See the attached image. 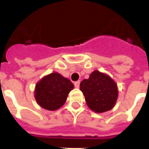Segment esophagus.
I'll list each match as a JSON object with an SVG mask.
<instances>
[{
    "label": "esophagus",
    "instance_id": "esophagus-1",
    "mask_svg": "<svg viewBox=\"0 0 149 149\" xmlns=\"http://www.w3.org/2000/svg\"><path fill=\"white\" fill-rule=\"evenodd\" d=\"M74 85L76 88H79V86H80V81H77L74 82Z\"/></svg>",
    "mask_w": 149,
    "mask_h": 149
}]
</instances>
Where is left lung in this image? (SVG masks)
I'll list each match as a JSON object with an SVG mask.
<instances>
[{
	"label": "left lung",
	"instance_id": "left-lung-1",
	"mask_svg": "<svg viewBox=\"0 0 149 149\" xmlns=\"http://www.w3.org/2000/svg\"><path fill=\"white\" fill-rule=\"evenodd\" d=\"M87 106L96 113L111 110L117 102L118 95L116 82L107 74L95 70L89 79H84L80 84Z\"/></svg>",
	"mask_w": 149,
	"mask_h": 149
}]
</instances>
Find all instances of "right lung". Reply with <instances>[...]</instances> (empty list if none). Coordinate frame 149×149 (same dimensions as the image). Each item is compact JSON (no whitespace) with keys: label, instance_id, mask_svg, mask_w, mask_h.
<instances>
[{"label":"right lung","instance_id":"right-lung-1","mask_svg":"<svg viewBox=\"0 0 149 149\" xmlns=\"http://www.w3.org/2000/svg\"><path fill=\"white\" fill-rule=\"evenodd\" d=\"M74 85L58 72L43 77L35 85V98L40 107L47 111H56L62 107Z\"/></svg>","mask_w":149,"mask_h":149}]
</instances>
